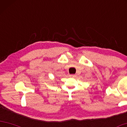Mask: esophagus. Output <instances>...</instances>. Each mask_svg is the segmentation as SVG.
<instances>
[{
    "mask_svg": "<svg viewBox=\"0 0 127 127\" xmlns=\"http://www.w3.org/2000/svg\"><path fill=\"white\" fill-rule=\"evenodd\" d=\"M70 76H71V77H76V74H71Z\"/></svg>",
    "mask_w": 127,
    "mask_h": 127,
    "instance_id": "1",
    "label": "esophagus"
}]
</instances>
